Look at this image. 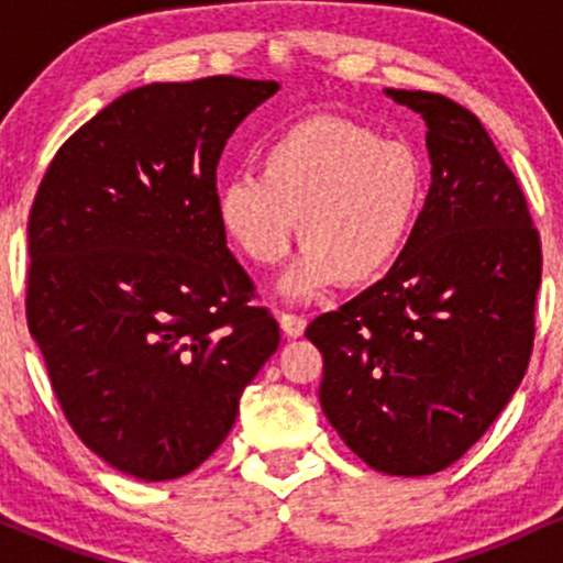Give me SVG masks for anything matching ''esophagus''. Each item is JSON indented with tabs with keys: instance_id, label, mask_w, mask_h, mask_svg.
Instances as JSON below:
<instances>
[{
	"instance_id": "1",
	"label": "esophagus",
	"mask_w": 563,
	"mask_h": 563,
	"mask_svg": "<svg viewBox=\"0 0 563 563\" xmlns=\"http://www.w3.org/2000/svg\"><path fill=\"white\" fill-rule=\"evenodd\" d=\"M277 322H280L283 333H286L288 339H299V335L303 333V328H307V320L299 318V314H286V312H283L280 318H277Z\"/></svg>"
}]
</instances>
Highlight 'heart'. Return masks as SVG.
Instances as JSON below:
<instances>
[{"mask_svg": "<svg viewBox=\"0 0 563 563\" xmlns=\"http://www.w3.org/2000/svg\"><path fill=\"white\" fill-rule=\"evenodd\" d=\"M426 200L423 161L399 140L341 115H309L275 134L260 177L241 174L214 192L219 230L256 267L288 254L299 222L303 251L277 283L301 301L376 283L399 260Z\"/></svg>", "mask_w": 563, "mask_h": 563, "instance_id": "obj_1", "label": "heart"}]
</instances>
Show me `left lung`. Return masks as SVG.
I'll return each mask as SVG.
<instances>
[{"label": "left lung", "instance_id": "left-lung-1", "mask_svg": "<svg viewBox=\"0 0 563 563\" xmlns=\"http://www.w3.org/2000/svg\"><path fill=\"white\" fill-rule=\"evenodd\" d=\"M421 113L431 161L416 230L384 280L309 322L320 405L371 468L429 476L479 439L519 389L534 341L540 235L474 113L384 89Z\"/></svg>", "mask_w": 563, "mask_h": 563}]
</instances>
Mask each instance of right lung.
Instances as JSON below:
<instances>
[{"instance_id":"add662e5","label":"right lung","mask_w":563,"mask_h":563,"mask_svg":"<svg viewBox=\"0 0 563 563\" xmlns=\"http://www.w3.org/2000/svg\"><path fill=\"white\" fill-rule=\"evenodd\" d=\"M277 89L238 76L132 89L38 185L29 331L76 434L134 479L196 471L280 344L214 211L224 145Z\"/></svg>"}]
</instances>
